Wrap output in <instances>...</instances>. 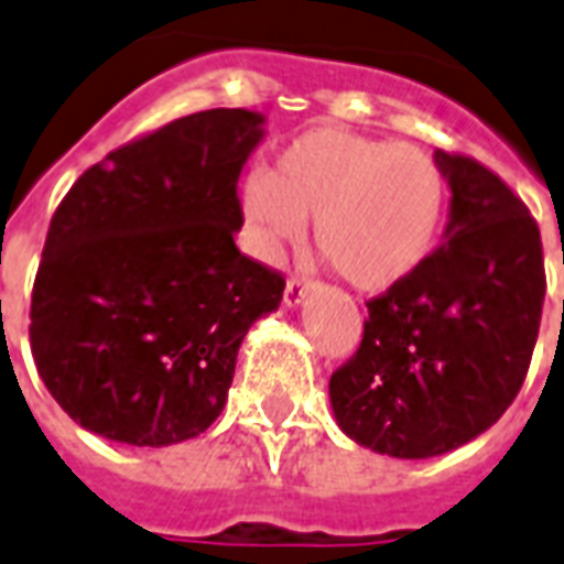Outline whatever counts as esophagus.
Returning a JSON list of instances; mask_svg holds the SVG:
<instances>
[{
  "label": "esophagus",
  "instance_id": "esophagus-1",
  "mask_svg": "<svg viewBox=\"0 0 564 564\" xmlns=\"http://www.w3.org/2000/svg\"><path fill=\"white\" fill-rule=\"evenodd\" d=\"M305 294H308V279H288V285H285V305L288 308H296V305L303 303Z\"/></svg>",
  "mask_w": 564,
  "mask_h": 564
}]
</instances>
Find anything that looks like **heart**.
Listing matches in <instances>:
<instances>
[{"label":"heart","mask_w":564,"mask_h":564,"mask_svg":"<svg viewBox=\"0 0 564 564\" xmlns=\"http://www.w3.org/2000/svg\"><path fill=\"white\" fill-rule=\"evenodd\" d=\"M243 243L279 261L314 223V247L344 282L379 294L412 276L435 250L447 178L414 143L317 126L296 134L268 176L241 187Z\"/></svg>","instance_id":"heart-1"}]
</instances>
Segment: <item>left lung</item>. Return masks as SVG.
Here are the masks:
<instances>
[{"label": "left lung", "mask_w": 564, "mask_h": 564, "mask_svg": "<svg viewBox=\"0 0 564 564\" xmlns=\"http://www.w3.org/2000/svg\"><path fill=\"white\" fill-rule=\"evenodd\" d=\"M449 185L444 243L368 303L365 338L329 379L347 438L394 459L468 444L512 405L544 305L539 226L479 161L435 150Z\"/></svg>", "instance_id": "8db88e82"}]
</instances>
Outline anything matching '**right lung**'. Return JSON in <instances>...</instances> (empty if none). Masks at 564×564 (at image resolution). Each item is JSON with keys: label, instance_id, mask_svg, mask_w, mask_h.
<instances>
[{"label": "right lung", "instance_id": "1", "mask_svg": "<svg viewBox=\"0 0 564 564\" xmlns=\"http://www.w3.org/2000/svg\"><path fill=\"white\" fill-rule=\"evenodd\" d=\"M261 141L259 111L187 115L105 155L58 205L29 335L43 386L87 432L170 447L220 417L241 341L285 291L235 247Z\"/></svg>", "mask_w": 564, "mask_h": 564}]
</instances>
